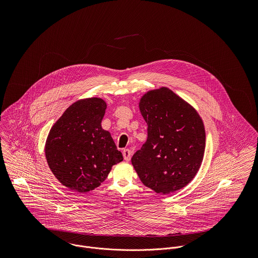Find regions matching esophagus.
Instances as JSON below:
<instances>
[{
  "instance_id": "1",
  "label": "esophagus",
  "mask_w": 258,
  "mask_h": 258,
  "mask_svg": "<svg viewBox=\"0 0 258 258\" xmlns=\"http://www.w3.org/2000/svg\"><path fill=\"white\" fill-rule=\"evenodd\" d=\"M131 155H132V152L129 149H124L123 150V157H124L125 161L129 162L130 159H131Z\"/></svg>"
}]
</instances>
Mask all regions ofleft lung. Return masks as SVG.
Wrapping results in <instances>:
<instances>
[{
  "instance_id": "1",
  "label": "left lung",
  "mask_w": 258,
  "mask_h": 258,
  "mask_svg": "<svg viewBox=\"0 0 258 258\" xmlns=\"http://www.w3.org/2000/svg\"><path fill=\"white\" fill-rule=\"evenodd\" d=\"M139 108L147 123L148 138L131 162L141 182L163 195L184 187L203 162L206 132L202 118L167 87L148 91Z\"/></svg>"
}]
</instances>
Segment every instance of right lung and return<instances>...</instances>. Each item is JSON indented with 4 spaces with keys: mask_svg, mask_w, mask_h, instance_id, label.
<instances>
[{
    "mask_svg": "<svg viewBox=\"0 0 258 258\" xmlns=\"http://www.w3.org/2000/svg\"><path fill=\"white\" fill-rule=\"evenodd\" d=\"M106 102L97 97L72 104L51 127L45 158L55 178L77 192H87L107 178L123 156L101 121Z\"/></svg>",
    "mask_w": 258,
    "mask_h": 258,
    "instance_id": "add662e5",
    "label": "right lung"
}]
</instances>
